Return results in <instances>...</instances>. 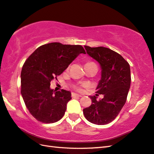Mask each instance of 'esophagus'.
Masks as SVG:
<instances>
[{
  "label": "esophagus",
  "mask_w": 154,
  "mask_h": 154,
  "mask_svg": "<svg viewBox=\"0 0 154 154\" xmlns=\"http://www.w3.org/2000/svg\"><path fill=\"white\" fill-rule=\"evenodd\" d=\"M81 95H79V94H77V93H72V97H81Z\"/></svg>",
  "instance_id": "34e87169"
}]
</instances>
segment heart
<instances>
[{
  "label": "heart",
  "mask_w": 154,
  "mask_h": 154,
  "mask_svg": "<svg viewBox=\"0 0 154 154\" xmlns=\"http://www.w3.org/2000/svg\"><path fill=\"white\" fill-rule=\"evenodd\" d=\"M90 63H87L85 65H87V64H90ZM86 85H86V84H84V85H83V87H85Z\"/></svg>",
  "instance_id": "1"
}]
</instances>
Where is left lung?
Instances as JSON below:
<instances>
[{
  "label": "left lung",
  "instance_id": "8db88e82",
  "mask_svg": "<svg viewBox=\"0 0 154 154\" xmlns=\"http://www.w3.org/2000/svg\"><path fill=\"white\" fill-rule=\"evenodd\" d=\"M85 49L100 65L101 76L96 93L104 97L97 101L95 96H89L92 103L83 109V114L89 122L106 125L116 119L125 103L131 84L130 67L122 55L108 48Z\"/></svg>",
  "mask_w": 154,
  "mask_h": 154
}]
</instances>
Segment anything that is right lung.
Wrapping results in <instances>:
<instances>
[{
	"instance_id": "1",
	"label": "right lung",
	"mask_w": 154,
	"mask_h": 154,
	"mask_svg": "<svg viewBox=\"0 0 154 154\" xmlns=\"http://www.w3.org/2000/svg\"><path fill=\"white\" fill-rule=\"evenodd\" d=\"M81 53V45L51 43L37 48L23 66L21 95L30 113L45 123L58 122L65 114L71 93L51 89V81L61 75Z\"/></svg>"
}]
</instances>
